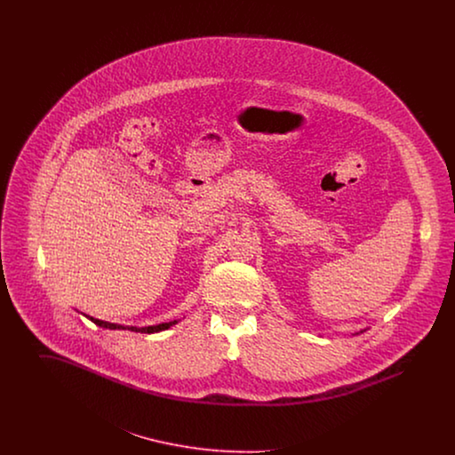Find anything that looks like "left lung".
<instances>
[{
  "label": "left lung",
  "instance_id": "8db88e82",
  "mask_svg": "<svg viewBox=\"0 0 455 455\" xmlns=\"http://www.w3.org/2000/svg\"><path fill=\"white\" fill-rule=\"evenodd\" d=\"M365 331H367V329H365ZM360 332H363V331H360Z\"/></svg>",
  "mask_w": 455,
  "mask_h": 455
}]
</instances>
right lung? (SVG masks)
Masks as SVG:
<instances>
[{
	"instance_id": "right-lung-1",
	"label": "right lung",
	"mask_w": 455,
	"mask_h": 455,
	"mask_svg": "<svg viewBox=\"0 0 455 455\" xmlns=\"http://www.w3.org/2000/svg\"><path fill=\"white\" fill-rule=\"evenodd\" d=\"M84 315H85V314H84ZM85 317L90 319L93 324H97L99 327H104V329H128V331H134V332H145V334H153V332L165 331V329H169L171 325L177 324V323H179V321H171V323H162V324L148 325V327H134V325L114 324V323L100 321V319H95V317H90V315H85Z\"/></svg>"
}]
</instances>
